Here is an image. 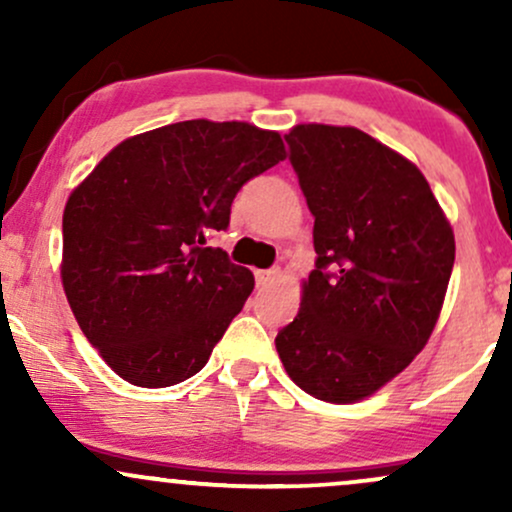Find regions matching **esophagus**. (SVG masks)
<instances>
[{
  "label": "esophagus",
  "instance_id": "34e87169",
  "mask_svg": "<svg viewBox=\"0 0 512 512\" xmlns=\"http://www.w3.org/2000/svg\"><path fill=\"white\" fill-rule=\"evenodd\" d=\"M281 276V269L279 267H272V269H257L255 272V281H257V286H272L276 279H279Z\"/></svg>",
  "mask_w": 512,
  "mask_h": 512
}]
</instances>
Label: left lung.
I'll use <instances>...</instances> for the list:
<instances>
[{
  "label": "left lung",
  "mask_w": 512,
  "mask_h": 512,
  "mask_svg": "<svg viewBox=\"0 0 512 512\" xmlns=\"http://www.w3.org/2000/svg\"><path fill=\"white\" fill-rule=\"evenodd\" d=\"M286 144L315 216L317 260L276 351L308 395L358 402L426 346L455 236L421 170L361 129L298 125Z\"/></svg>",
  "instance_id": "obj_1"
}]
</instances>
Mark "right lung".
Segmentation results:
<instances>
[{"label":"right lung","instance_id":"obj_1","mask_svg":"<svg viewBox=\"0 0 512 512\" xmlns=\"http://www.w3.org/2000/svg\"><path fill=\"white\" fill-rule=\"evenodd\" d=\"M284 158L279 132L175 122L117 144L69 195L64 293L122 380L170 387L207 366L255 289L207 233L226 231L240 187Z\"/></svg>","mask_w":512,"mask_h":512}]
</instances>
